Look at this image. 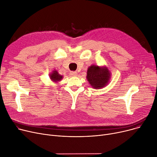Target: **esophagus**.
I'll return each mask as SVG.
<instances>
[{"mask_svg": "<svg viewBox=\"0 0 157 157\" xmlns=\"http://www.w3.org/2000/svg\"><path fill=\"white\" fill-rule=\"evenodd\" d=\"M70 74L71 76H77V72H76V71H70Z\"/></svg>", "mask_w": 157, "mask_h": 157, "instance_id": "obj_1", "label": "esophagus"}]
</instances>
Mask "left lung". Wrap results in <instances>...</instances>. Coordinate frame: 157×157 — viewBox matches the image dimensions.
<instances>
[{"instance_id":"left-lung-1","label":"left lung","mask_w":157,"mask_h":157,"mask_svg":"<svg viewBox=\"0 0 157 157\" xmlns=\"http://www.w3.org/2000/svg\"><path fill=\"white\" fill-rule=\"evenodd\" d=\"M110 77L111 73L107 67L91 65L88 68L86 78L92 87L99 89L108 84Z\"/></svg>"}]
</instances>
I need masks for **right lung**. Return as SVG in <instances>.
I'll return each mask as SVG.
<instances>
[{"label":"right lung","instance_id":"1","mask_svg":"<svg viewBox=\"0 0 157 157\" xmlns=\"http://www.w3.org/2000/svg\"><path fill=\"white\" fill-rule=\"evenodd\" d=\"M49 77L51 80L54 82H59L63 78V76L59 75L56 70L52 71V72L49 75Z\"/></svg>","mask_w":157,"mask_h":157}]
</instances>
